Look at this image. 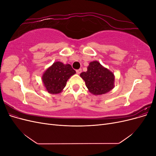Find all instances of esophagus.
Instances as JSON below:
<instances>
[{"mask_svg":"<svg viewBox=\"0 0 156 156\" xmlns=\"http://www.w3.org/2000/svg\"><path fill=\"white\" fill-rule=\"evenodd\" d=\"M81 72H82V69H79L76 70V72H77V74H80V73H81Z\"/></svg>","mask_w":156,"mask_h":156,"instance_id":"esophagus-1","label":"esophagus"}]
</instances>
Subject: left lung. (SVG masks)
<instances>
[{
  "mask_svg": "<svg viewBox=\"0 0 156 156\" xmlns=\"http://www.w3.org/2000/svg\"><path fill=\"white\" fill-rule=\"evenodd\" d=\"M80 76L85 82L89 92L94 95L106 94L115 86L114 74L98 61L90 62L87 72H82Z\"/></svg>",
  "mask_w": 156,
  "mask_h": 156,
  "instance_id": "left-lung-1",
  "label": "left lung"
}]
</instances>
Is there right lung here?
<instances>
[{"label":"right lung","instance_id":"1","mask_svg":"<svg viewBox=\"0 0 156 156\" xmlns=\"http://www.w3.org/2000/svg\"><path fill=\"white\" fill-rule=\"evenodd\" d=\"M75 73L70 64L65 65L60 62L53 63L42 76L46 90L53 94L60 93L66 87L68 79Z\"/></svg>","mask_w":156,"mask_h":156}]
</instances>
